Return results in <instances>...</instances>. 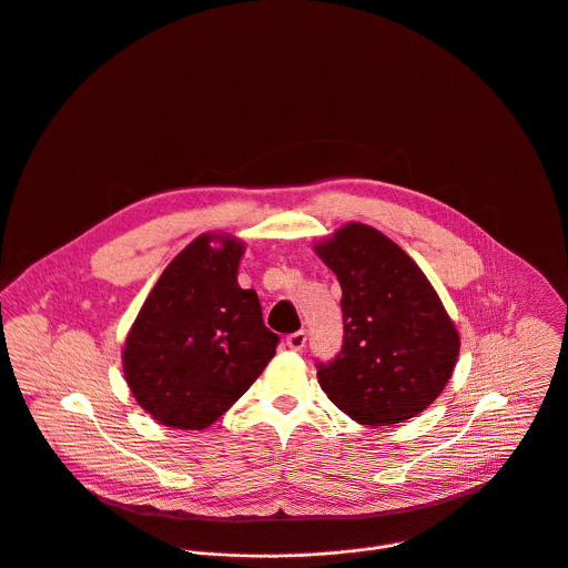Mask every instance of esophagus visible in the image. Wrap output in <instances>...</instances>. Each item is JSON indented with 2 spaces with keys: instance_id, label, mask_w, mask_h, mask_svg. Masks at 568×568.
<instances>
[{
  "instance_id": "esophagus-1",
  "label": "esophagus",
  "mask_w": 568,
  "mask_h": 568,
  "mask_svg": "<svg viewBox=\"0 0 568 568\" xmlns=\"http://www.w3.org/2000/svg\"><path fill=\"white\" fill-rule=\"evenodd\" d=\"M306 342H308V333L306 331H295V333H291L286 337V346L291 351H302L306 346Z\"/></svg>"
}]
</instances>
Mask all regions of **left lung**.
<instances>
[{
    "instance_id": "8db88e82",
    "label": "left lung",
    "mask_w": 568,
    "mask_h": 568,
    "mask_svg": "<svg viewBox=\"0 0 568 568\" xmlns=\"http://www.w3.org/2000/svg\"><path fill=\"white\" fill-rule=\"evenodd\" d=\"M320 257L342 284L344 344L317 362L328 398L364 425H392L423 412L447 385L458 333L414 260L381 231L353 222Z\"/></svg>"
}]
</instances>
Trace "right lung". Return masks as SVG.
<instances>
[{"instance_id": "1", "label": "right lung", "mask_w": 568, "mask_h": 568, "mask_svg": "<svg viewBox=\"0 0 568 568\" xmlns=\"http://www.w3.org/2000/svg\"><path fill=\"white\" fill-rule=\"evenodd\" d=\"M200 235L163 271L123 351L130 389L159 423L204 429L262 375L280 337L237 286L242 244Z\"/></svg>"}]
</instances>
